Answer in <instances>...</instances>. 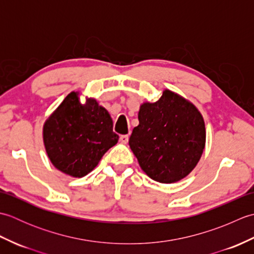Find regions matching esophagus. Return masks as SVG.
<instances>
[{
	"mask_svg": "<svg viewBox=\"0 0 254 254\" xmlns=\"http://www.w3.org/2000/svg\"><path fill=\"white\" fill-rule=\"evenodd\" d=\"M120 142L122 144H127L128 142V135H121L120 136Z\"/></svg>",
	"mask_w": 254,
	"mask_h": 254,
	"instance_id": "34e87169",
	"label": "esophagus"
}]
</instances>
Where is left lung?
Instances as JSON below:
<instances>
[{"mask_svg": "<svg viewBox=\"0 0 254 254\" xmlns=\"http://www.w3.org/2000/svg\"><path fill=\"white\" fill-rule=\"evenodd\" d=\"M128 144L143 171L161 183L177 182L194 169L205 146V124L195 106L166 89L145 102Z\"/></svg>", "mask_w": 254, "mask_h": 254, "instance_id": "1", "label": "left lung"}]
</instances>
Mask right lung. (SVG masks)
<instances>
[{
    "label": "right lung",
    "mask_w": 254,
    "mask_h": 254,
    "mask_svg": "<svg viewBox=\"0 0 254 254\" xmlns=\"http://www.w3.org/2000/svg\"><path fill=\"white\" fill-rule=\"evenodd\" d=\"M118 139L105 108L95 99L80 104L75 91L65 97L44 126L48 157L57 169L76 178L93 170Z\"/></svg>",
    "instance_id": "obj_1"
}]
</instances>
